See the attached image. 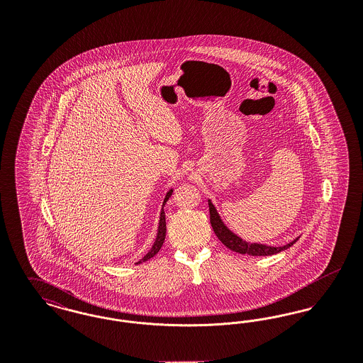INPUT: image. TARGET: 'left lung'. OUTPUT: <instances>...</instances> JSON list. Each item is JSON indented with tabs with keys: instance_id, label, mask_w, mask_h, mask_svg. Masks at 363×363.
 Returning a JSON list of instances; mask_svg holds the SVG:
<instances>
[{
	"instance_id": "left-lung-1",
	"label": "left lung",
	"mask_w": 363,
	"mask_h": 363,
	"mask_svg": "<svg viewBox=\"0 0 363 363\" xmlns=\"http://www.w3.org/2000/svg\"><path fill=\"white\" fill-rule=\"evenodd\" d=\"M208 206H209L211 225H212L216 237L233 252H237L241 255H249V256H271V255H277V253L289 249L290 246H293L295 242L298 241V238H295L293 242H290L284 246H277H277H268V245L243 241L237 234H234L231 230L227 228V225L220 219L216 208L211 203V200H208Z\"/></svg>"
}]
</instances>
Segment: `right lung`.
<instances>
[{
  "label": "right lung",
  "mask_w": 363,
  "mask_h": 363,
  "mask_svg": "<svg viewBox=\"0 0 363 363\" xmlns=\"http://www.w3.org/2000/svg\"><path fill=\"white\" fill-rule=\"evenodd\" d=\"M172 193H173V189L169 190L167 194H166V197H164V201H163V206H162V211H160V218H159V225H157V234H156L155 242H154L152 247L148 250V253H147L143 259H140L138 262H136V264H140V262H144V261H148V259H152L156 253L160 250V247H162V245H163V242H164V238H166V215H164L163 207H164V204L167 203V200L170 199Z\"/></svg>",
  "instance_id": "right-lung-1"
}]
</instances>
